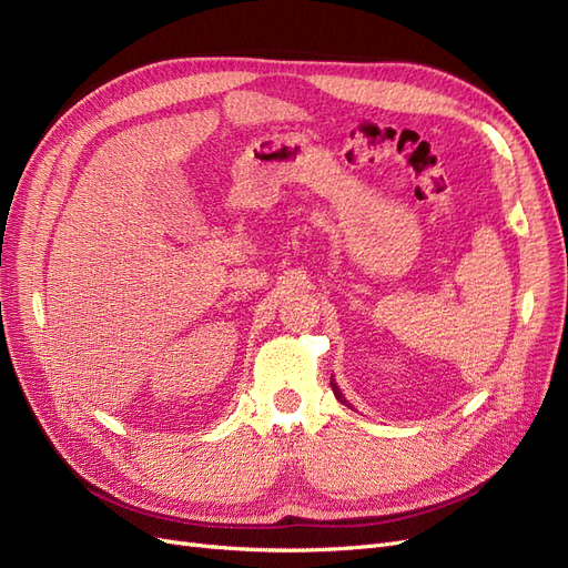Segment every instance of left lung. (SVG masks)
I'll use <instances>...</instances> for the list:
<instances>
[{
	"instance_id": "1",
	"label": "left lung",
	"mask_w": 568,
	"mask_h": 568,
	"mask_svg": "<svg viewBox=\"0 0 568 568\" xmlns=\"http://www.w3.org/2000/svg\"><path fill=\"white\" fill-rule=\"evenodd\" d=\"M331 389H334V395H336V399H338V402H343V404H347V399H345V397H343V393H341V387H338V385H336V381H334V378H331ZM347 406H349V404H347Z\"/></svg>"
}]
</instances>
